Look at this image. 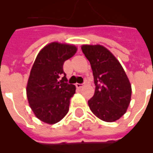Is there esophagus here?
Masks as SVG:
<instances>
[{
	"label": "esophagus",
	"mask_w": 153,
	"mask_h": 153,
	"mask_svg": "<svg viewBox=\"0 0 153 153\" xmlns=\"http://www.w3.org/2000/svg\"><path fill=\"white\" fill-rule=\"evenodd\" d=\"M75 86H76V87H77V88L80 89V88H82V86H83V84L76 83V84H75Z\"/></svg>",
	"instance_id": "obj_1"
}]
</instances>
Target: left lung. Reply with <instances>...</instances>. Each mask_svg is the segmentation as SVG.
<instances>
[{
    "mask_svg": "<svg viewBox=\"0 0 153 153\" xmlns=\"http://www.w3.org/2000/svg\"><path fill=\"white\" fill-rule=\"evenodd\" d=\"M81 48L91 63L96 86L89 107L99 119L114 122L126 114L129 105L130 82L120 62L106 48L83 44Z\"/></svg>",
    "mask_w": 153,
    "mask_h": 153,
    "instance_id": "obj_1",
    "label": "left lung"
}]
</instances>
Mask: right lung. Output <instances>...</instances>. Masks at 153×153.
<instances>
[{"mask_svg": "<svg viewBox=\"0 0 153 153\" xmlns=\"http://www.w3.org/2000/svg\"><path fill=\"white\" fill-rule=\"evenodd\" d=\"M77 50L74 44L51 42L39 51L35 59L26 93L32 110L44 123H57L68 113L76 87L65 82L67 78L62 67ZM62 74L65 76L60 79Z\"/></svg>", "mask_w": 153, "mask_h": 153, "instance_id": "obj_1", "label": "right lung"}]
</instances>
